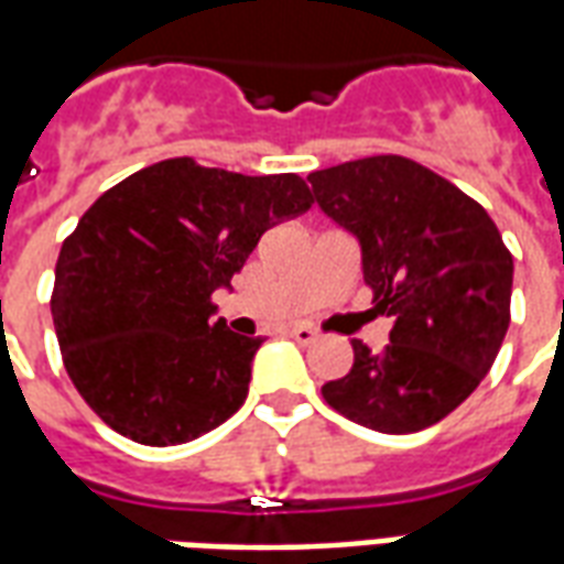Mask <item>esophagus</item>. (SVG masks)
<instances>
[{
	"mask_svg": "<svg viewBox=\"0 0 564 564\" xmlns=\"http://www.w3.org/2000/svg\"><path fill=\"white\" fill-rule=\"evenodd\" d=\"M288 336H291V339H297V343L310 345L312 339H315V336H318V333L312 330V327H306V324H294V327H291V330H288Z\"/></svg>",
	"mask_w": 564,
	"mask_h": 564,
	"instance_id": "esophagus-1",
	"label": "esophagus"
}]
</instances>
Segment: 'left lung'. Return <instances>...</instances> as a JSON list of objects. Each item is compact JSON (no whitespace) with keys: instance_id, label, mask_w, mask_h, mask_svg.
I'll use <instances>...</instances> for the list:
<instances>
[{"instance_id":"obj_1","label":"left lung","mask_w":564,"mask_h":564,"mask_svg":"<svg viewBox=\"0 0 564 564\" xmlns=\"http://www.w3.org/2000/svg\"><path fill=\"white\" fill-rule=\"evenodd\" d=\"M318 207L360 240L372 312L390 343L351 339L355 367L322 388L348 421L402 435L471 397L511 324L513 258L478 200L402 155H369L310 174Z\"/></svg>"}]
</instances>
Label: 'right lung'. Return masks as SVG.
Here are the masks:
<instances>
[{"label":"right lung","instance_id":"1","mask_svg":"<svg viewBox=\"0 0 564 564\" xmlns=\"http://www.w3.org/2000/svg\"><path fill=\"white\" fill-rule=\"evenodd\" d=\"M312 207L297 174L164 159L108 188L65 237L51 312L68 378L110 430L167 447L246 400L261 336L213 322L267 228Z\"/></svg>","mask_w":564,"mask_h":564}]
</instances>
